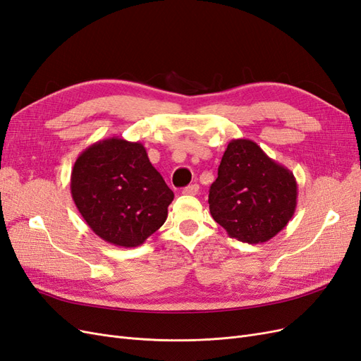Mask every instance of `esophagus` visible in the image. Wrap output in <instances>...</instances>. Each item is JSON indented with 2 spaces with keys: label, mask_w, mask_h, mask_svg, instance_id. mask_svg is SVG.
<instances>
[{
  "label": "esophagus",
  "mask_w": 361,
  "mask_h": 361,
  "mask_svg": "<svg viewBox=\"0 0 361 361\" xmlns=\"http://www.w3.org/2000/svg\"><path fill=\"white\" fill-rule=\"evenodd\" d=\"M182 192L183 194H188V195H197L199 194V185L197 183H191V185H188L187 188H183Z\"/></svg>",
  "instance_id": "34e87169"
}]
</instances>
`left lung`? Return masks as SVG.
Instances as JSON below:
<instances>
[{
  "mask_svg": "<svg viewBox=\"0 0 361 361\" xmlns=\"http://www.w3.org/2000/svg\"><path fill=\"white\" fill-rule=\"evenodd\" d=\"M293 173L271 159L257 143L232 140L209 190V211L227 235L248 244L267 243L295 214Z\"/></svg>",
  "mask_w": 361,
  "mask_h": 361,
  "instance_id": "1",
  "label": "left lung"
}]
</instances>
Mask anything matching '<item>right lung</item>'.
<instances>
[{
    "label": "right lung",
    "instance_id": "obj_1",
    "mask_svg": "<svg viewBox=\"0 0 361 361\" xmlns=\"http://www.w3.org/2000/svg\"><path fill=\"white\" fill-rule=\"evenodd\" d=\"M72 199L92 231L117 247H138L166 223L174 194L140 141L110 137L76 158Z\"/></svg>",
    "mask_w": 361,
    "mask_h": 361
}]
</instances>
